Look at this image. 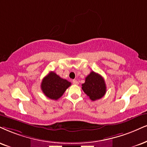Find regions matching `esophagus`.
Returning <instances> with one entry per match:
<instances>
[{
	"instance_id": "1",
	"label": "esophagus",
	"mask_w": 147,
	"mask_h": 147,
	"mask_svg": "<svg viewBox=\"0 0 147 147\" xmlns=\"http://www.w3.org/2000/svg\"><path fill=\"white\" fill-rule=\"evenodd\" d=\"M72 82H73V84H78V82L76 80H73Z\"/></svg>"
}]
</instances>
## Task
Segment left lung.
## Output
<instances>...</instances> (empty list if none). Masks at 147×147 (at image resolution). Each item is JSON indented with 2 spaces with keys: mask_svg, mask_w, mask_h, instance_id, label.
Instances as JSON below:
<instances>
[{
  "mask_svg": "<svg viewBox=\"0 0 147 147\" xmlns=\"http://www.w3.org/2000/svg\"><path fill=\"white\" fill-rule=\"evenodd\" d=\"M82 88L92 101L101 99L106 93L104 78L93 71L86 77L85 82L82 84Z\"/></svg>",
  "mask_w": 147,
  "mask_h": 147,
  "instance_id": "left-lung-1",
  "label": "left lung"
}]
</instances>
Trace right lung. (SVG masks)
<instances>
[{
    "label": "right lung",
    "mask_w": 147,
    "mask_h": 147,
    "mask_svg": "<svg viewBox=\"0 0 147 147\" xmlns=\"http://www.w3.org/2000/svg\"><path fill=\"white\" fill-rule=\"evenodd\" d=\"M70 86L71 82L67 80L61 78L54 71H51L43 78L41 84V88L47 97L53 100H57Z\"/></svg>",
    "instance_id": "add662e5"
}]
</instances>
